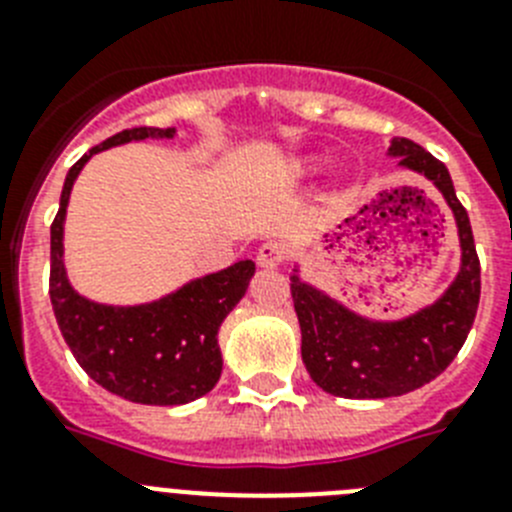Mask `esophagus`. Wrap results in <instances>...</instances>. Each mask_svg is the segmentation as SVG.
<instances>
[{"instance_id":"1","label":"esophagus","mask_w":512,"mask_h":512,"mask_svg":"<svg viewBox=\"0 0 512 512\" xmlns=\"http://www.w3.org/2000/svg\"><path fill=\"white\" fill-rule=\"evenodd\" d=\"M284 256H287V246L279 241H269L259 248V253H256V264H259L261 269H277L284 261Z\"/></svg>"}]
</instances>
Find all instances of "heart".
Instances as JSON below:
<instances>
[{
    "label": "heart",
    "mask_w": 512,
    "mask_h": 512,
    "mask_svg": "<svg viewBox=\"0 0 512 512\" xmlns=\"http://www.w3.org/2000/svg\"><path fill=\"white\" fill-rule=\"evenodd\" d=\"M310 169V164H307V161H300V164H297V171H307Z\"/></svg>",
    "instance_id": "heart-1"
}]
</instances>
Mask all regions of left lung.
I'll return each mask as SVG.
<instances>
[{
	"label": "left lung",
	"instance_id": "1",
	"mask_svg": "<svg viewBox=\"0 0 512 512\" xmlns=\"http://www.w3.org/2000/svg\"><path fill=\"white\" fill-rule=\"evenodd\" d=\"M387 156L423 176L449 205L459 235V271L441 295L397 320H374L351 310L300 277L295 264L292 300L302 330V361L328 395L382 400L413 392L454 361L472 330L479 305V259L467 210L456 200L449 169L408 138H392Z\"/></svg>",
	"mask_w": 512,
	"mask_h": 512
}]
</instances>
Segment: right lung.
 I'll return each mask as SVG.
<instances>
[{"label":"right lung","mask_w":512,"mask_h":512,"mask_svg":"<svg viewBox=\"0 0 512 512\" xmlns=\"http://www.w3.org/2000/svg\"><path fill=\"white\" fill-rule=\"evenodd\" d=\"M174 135L176 128L122 130L84 153L66 174L51 225V305L63 341L99 387L140 405H187L215 387L223 372L217 333L246 295L256 264L238 261L153 302L104 305L71 287L63 264V223L76 176L94 153L148 138L171 140Z\"/></svg>","instance_id":"1"}]
</instances>
